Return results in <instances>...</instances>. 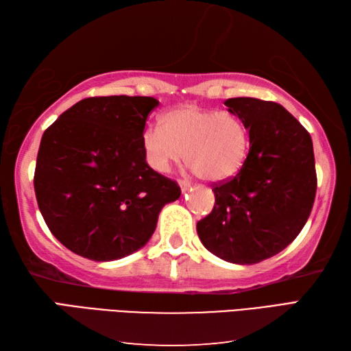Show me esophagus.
Instances as JSON below:
<instances>
[{"label":"esophagus","mask_w":351,"mask_h":351,"mask_svg":"<svg viewBox=\"0 0 351 351\" xmlns=\"http://www.w3.org/2000/svg\"><path fill=\"white\" fill-rule=\"evenodd\" d=\"M178 186H180L182 192H186L189 188H191V183L186 182V180H178Z\"/></svg>","instance_id":"1"}]
</instances>
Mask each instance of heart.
Returning <instances> with one entry per match:
<instances>
[{
    "instance_id": "b5f03b06",
    "label": "heart",
    "mask_w": 351,
    "mask_h": 351,
    "mask_svg": "<svg viewBox=\"0 0 351 351\" xmlns=\"http://www.w3.org/2000/svg\"><path fill=\"white\" fill-rule=\"evenodd\" d=\"M142 153L157 174H168L176 163L206 182H223L241 169L248 153V133L233 112L184 104L160 118V128L142 133Z\"/></svg>"
}]
</instances>
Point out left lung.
I'll use <instances>...</instances> for the list:
<instances>
[{
	"mask_svg": "<svg viewBox=\"0 0 351 351\" xmlns=\"http://www.w3.org/2000/svg\"><path fill=\"white\" fill-rule=\"evenodd\" d=\"M224 104L244 123L250 149L238 174L213 186L215 206L197 233L219 259L253 265L288 247L309 218L317 192L313 145L280 104L248 97Z\"/></svg>",
	"mask_w": 351,
	"mask_h": 351,
	"instance_id": "left-lung-1",
	"label": "left lung"
}]
</instances>
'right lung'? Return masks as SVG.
<instances>
[{"label": "right lung", "mask_w": 351, "mask_h": 351, "mask_svg": "<svg viewBox=\"0 0 351 351\" xmlns=\"http://www.w3.org/2000/svg\"><path fill=\"white\" fill-rule=\"evenodd\" d=\"M153 97L84 98L42 136L34 171L39 210L71 252L109 262L152 238L162 207L182 191L148 167L142 133Z\"/></svg>", "instance_id": "right-lung-1"}]
</instances>
